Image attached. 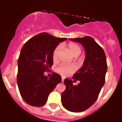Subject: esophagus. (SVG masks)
<instances>
[{"mask_svg":"<svg viewBox=\"0 0 122 122\" xmlns=\"http://www.w3.org/2000/svg\"><path fill=\"white\" fill-rule=\"evenodd\" d=\"M64 79H65L64 77H62V82H63V81H64Z\"/></svg>","mask_w":122,"mask_h":122,"instance_id":"34e87169","label":"esophagus"}]
</instances>
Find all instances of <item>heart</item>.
Masks as SVG:
<instances>
[{
  "label": "heart",
  "instance_id": "heart-1",
  "mask_svg": "<svg viewBox=\"0 0 122 122\" xmlns=\"http://www.w3.org/2000/svg\"><path fill=\"white\" fill-rule=\"evenodd\" d=\"M66 49L74 57H76L81 53V48L78 45L74 43H69L66 45ZM60 50V46H58L54 49L52 54V59L54 62H57L59 59V52ZM76 70V66L73 65L62 64L57 68V71L63 76H66L68 74L73 73Z\"/></svg>",
  "mask_w": 122,
  "mask_h": 122
}]
</instances>
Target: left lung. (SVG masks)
I'll return each instance as SVG.
<instances>
[{
  "label": "left lung",
  "instance_id": "1",
  "mask_svg": "<svg viewBox=\"0 0 122 122\" xmlns=\"http://www.w3.org/2000/svg\"><path fill=\"white\" fill-rule=\"evenodd\" d=\"M81 44L86 51L83 65L73 76L74 81H79L76 86L73 81L65 79L66 89L61 95L62 104L68 111L79 112L92 106L97 100L105 82L107 72L106 57L103 49L90 36L70 38Z\"/></svg>",
  "mask_w": 122,
  "mask_h": 122
}]
</instances>
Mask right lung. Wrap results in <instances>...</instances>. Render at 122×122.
I'll return each mask as SVG.
<instances>
[{
    "mask_svg": "<svg viewBox=\"0 0 122 122\" xmlns=\"http://www.w3.org/2000/svg\"><path fill=\"white\" fill-rule=\"evenodd\" d=\"M66 38H57L44 32L31 38L24 44L18 59L17 83L24 101L35 107L42 106L62 77L53 73L44 75L53 65L52 54Z\"/></svg>",
    "mask_w": 122,
    "mask_h": 122,
    "instance_id": "add662e5",
    "label": "right lung"
}]
</instances>
